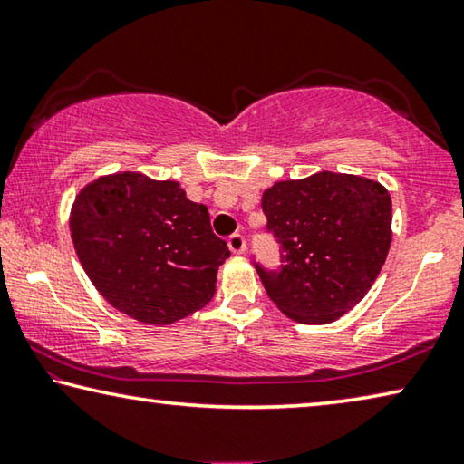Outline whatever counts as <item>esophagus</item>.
Instances as JSON below:
<instances>
[{"instance_id": "1", "label": "esophagus", "mask_w": 464, "mask_h": 464, "mask_svg": "<svg viewBox=\"0 0 464 464\" xmlns=\"http://www.w3.org/2000/svg\"><path fill=\"white\" fill-rule=\"evenodd\" d=\"M227 244H229L233 254H244L246 252V237L241 233H233Z\"/></svg>"}]
</instances>
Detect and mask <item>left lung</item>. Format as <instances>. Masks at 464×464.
I'll return each instance as SVG.
<instances>
[{
  "mask_svg": "<svg viewBox=\"0 0 464 464\" xmlns=\"http://www.w3.org/2000/svg\"><path fill=\"white\" fill-rule=\"evenodd\" d=\"M266 231L281 265L254 262L268 298L289 319L324 324L361 302L392 244V198L383 185L342 172L279 181L262 193Z\"/></svg>",
  "mask_w": 464,
  "mask_h": 464,
  "instance_id": "8db88e82",
  "label": "left lung"
}]
</instances>
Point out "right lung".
I'll return each instance as SVG.
<instances>
[{
  "instance_id": "obj_1",
  "label": "right lung",
  "mask_w": 464,
  "mask_h": 464,
  "mask_svg": "<svg viewBox=\"0 0 464 464\" xmlns=\"http://www.w3.org/2000/svg\"><path fill=\"white\" fill-rule=\"evenodd\" d=\"M71 235L95 289L130 319L170 324L212 300L218 266L229 258L204 204L177 181L116 172L82 188Z\"/></svg>"
}]
</instances>
